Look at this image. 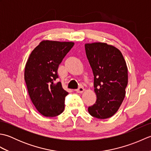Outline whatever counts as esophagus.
Instances as JSON below:
<instances>
[{
  "mask_svg": "<svg viewBox=\"0 0 151 151\" xmlns=\"http://www.w3.org/2000/svg\"><path fill=\"white\" fill-rule=\"evenodd\" d=\"M85 89L83 88V87H80L79 88H78L77 89H76V91L78 93H83Z\"/></svg>",
  "mask_w": 151,
  "mask_h": 151,
  "instance_id": "1",
  "label": "esophagus"
}]
</instances>
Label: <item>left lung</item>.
I'll return each mask as SVG.
<instances>
[{"mask_svg": "<svg viewBox=\"0 0 151 151\" xmlns=\"http://www.w3.org/2000/svg\"><path fill=\"white\" fill-rule=\"evenodd\" d=\"M86 56L94 76L95 103L88 108L91 116L104 119L116 113L128 84V69L121 51L105 43H86Z\"/></svg>", "mask_w": 151, "mask_h": 151, "instance_id": "obj_1", "label": "left lung"}]
</instances>
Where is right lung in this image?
Masks as SVG:
<instances>
[{"mask_svg": "<svg viewBox=\"0 0 151 151\" xmlns=\"http://www.w3.org/2000/svg\"><path fill=\"white\" fill-rule=\"evenodd\" d=\"M73 42L43 40L32 51L24 69V81L34 106L45 117H55L65 108L69 93L62 83H54L58 69L63 58L74 45Z\"/></svg>", "mask_w": 151, "mask_h": 151, "instance_id": "obj_1", "label": "right lung"}]
</instances>
